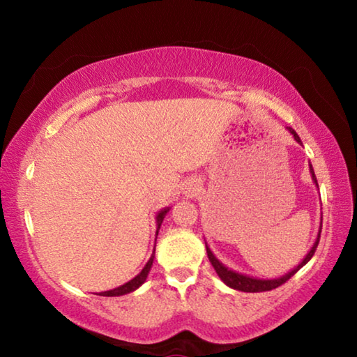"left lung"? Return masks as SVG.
I'll return each mask as SVG.
<instances>
[{
	"mask_svg": "<svg viewBox=\"0 0 357 357\" xmlns=\"http://www.w3.org/2000/svg\"><path fill=\"white\" fill-rule=\"evenodd\" d=\"M287 129H288L289 134H291V135L294 137V140L298 142L299 144H302L301 138H299V135H298V134H296L294 129H291V128H287ZM309 167H310V174H312L313 183H315V184H317V187H318L317 176H315V172H313V168H312V164H310ZM321 222H323V219H321ZM319 234H321V225H319L318 236H317V239H315V243H313L310 252L307 253V255L304 257V259H302V261H301L298 266H296L294 269L289 271L288 274L282 275V277H277V279H257V277H250V275H245V274H239V273H236V271L228 269L225 264L220 263L219 259L215 258L214 253L211 252V249L208 247V244H206V252H208V258H209V261H211V264H213V268L215 269L217 275L220 277V280H222L223 283H225L227 287L233 288V289H238V291H244V293L269 291V289H274V288H277V287H280L282 283H285L287 280L291 279V277H293L296 273H298V271L302 268V266H305L307 263L310 261V258H312L313 255H315V250H317L318 243H319Z\"/></svg>",
	"mask_w": 357,
	"mask_h": 357,
	"instance_id": "left-lung-1",
	"label": "left lung"
}]
</instances>
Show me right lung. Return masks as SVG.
I'll return each instance as SVG.
<instances>
[{
    "instance_id": "add662e5",
    "label": "right lung",
    "mask_w": 357,
    "mask_h": 357,
    "mask_svg": "<svg viewBox=\"0 0 357 357\" xmlns=\"http://www.w3.org/2000/svg\"><path fill=\"white\" fill-rule=\"evenodd\" d=\"M168 211H170V209L165 208V209L159 211V214L155 215V222H157L155 239H157V234H159L160 225H162V222H164V219H165V215H167ZM154 252H155V245H154ZM154 252H153V255H151V258L148 259V263L144 264V268L142 269V273H140V274L135 275L134 279L129 280L128 283H124V285H121V287L114 288V289H110V291H102V293H99V296H123V294H128V293L135 291L137 288H140V287L143 285V283L146 282V277H148L149 271H151V266H153V261H154Z\"/></svg>"
}]
</instances>
